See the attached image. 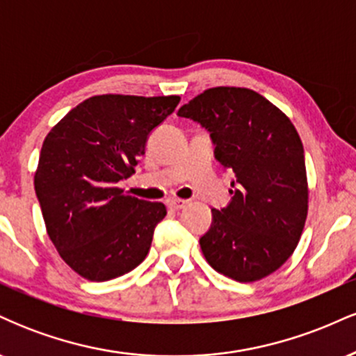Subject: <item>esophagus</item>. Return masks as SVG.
Listing matches in <instances>:
<instances>
[{"label": "esophagus", "mask_w": 356, "mask_h": 356, "mask_svg": "<svg viewBox=\"0 0 356 356\" xmlns=\"http://www.w3.org/2000/svg\"><path fill=\"white\" fill-rule=\"evenodd\" d=\"M167 206H169L170 209L179 211V209H184V207L187 206V201H184V199H177V197H170V199H167Z\"/></svg>", "instance_id": "obj_1"}]
</instances>
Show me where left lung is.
I'll use <instances>...</instances> for the list:
<instances>
[{"label":"left lung","mask_w":356,"mask_h":356,"mask_svg":"<svg viewBox=\"0 0 356 356\" xmlns=\"http://www.w3.org/2000/svg\"><path fill=\"white\" fill-rule=\"evenodd\" d=\"M211 134L214 157L232 175L229 204L212 209L199 239L216 271L241 283L275 273L296 249L308 214L305 150L295 125L249 88L216 87L182 105Z\"/></svg>","instance_id":"8db88e82"}]
</instances>
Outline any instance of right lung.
<instances>
[{"label": "right lung", "instance_id": "add662e5", "mask_svg": "<svg viewBox=\"0 0 356 356\" xmlns=\"http://www.w3.org/2000/svg\"><path fill=\"white\" fill-rule=\"evenodd\" d=\"M177 95H97L50 130L40 152L35 192L61 259L90 281H108L145 259L162 202L124 194L150 132L179 104Z\"/></svg>", "mask_w": 356, "mask_h": 356}]
</instances>
